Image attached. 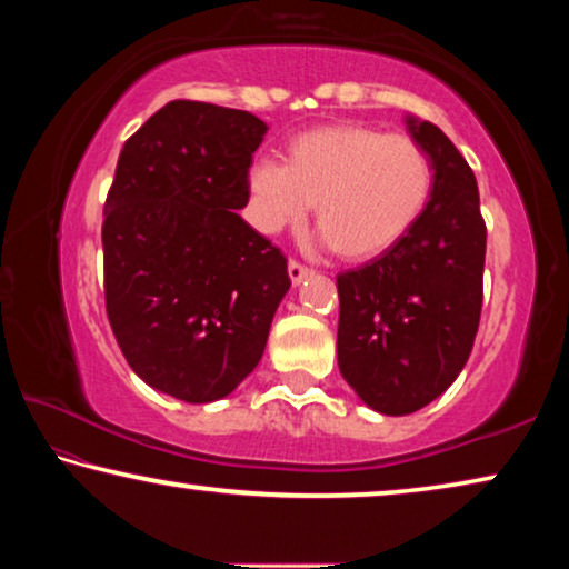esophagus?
<instances>
[{"label": "esophagus", "instance_id": "1", "mask_svg": "<svg viewBox=\"0 0 569 569\" xmlns=\"http://www.w3.org/2000/svg\"><path fill=\"white\" fill-rule=\"evenodd\" d=\"M311 273H313L311 268H306V266H301V263H296V260H291V263H288V278H291V283H293V286L303 283L306 278H309Z\"/></svg>", "mask_w": 569, "mask_h": 569}]
</instances>
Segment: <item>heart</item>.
Wrapping results in <instances>:
<instances>
[{
    "mask_svg": "<svg viewBox=\"0 0 569 569\" xmlns=\"http://www.w3.org/2000/svg\"><path fill=\"white\" fill-rule=\"evenodd\" d=\"M252 220L273 232L313 210L319 242L351 258L395 246L426 210L432 192L428 151L402 133L369 126H327L291 143V161L263 157L250 169Z\"/></svg>",
    "mask_w": 569,
    "mask_h": 569,
    "instance_id": "b5f03b06",
    "label": "heart"
}]
</instances>
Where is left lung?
<instances>
[{"mask_svg":"<svg viewBox=\"0 0 569 569\" xmlns=\"http://www.w3.org/2000/svg\"><path fill=\"white\" fill-rule=\"evenodd\" d=\"M428 151L432 192L418 222L367 266L337 276L339 372L367 408L410 415L468 362L483 301L479 184L438 126L408 116Z\"/></svg>","mask_w":569,"mask_h":569,"instance_id":"8db88e82","label":"left lung"}]
</instances>
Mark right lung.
I'll return each mask as SVG.
<instances>
[{
    "mask_svg": "<svg viewBox=\"0 0 569 569\" xmlns=\"http://www.w3.org/2000/svg\"><path fill=\"white\" fill-rule=\"evenodd\" d=\"M268 126L171 101L123 143L103 207L106 311L126 362L171 398H228L258 367L291 288L250 228L248 169Z\"/></svg>",
    "mask_w": 569,
    "mask_h": 569,
    "instance_id": "obj_1",
    "label": "right lung"
}]
</instances>
